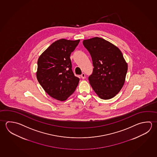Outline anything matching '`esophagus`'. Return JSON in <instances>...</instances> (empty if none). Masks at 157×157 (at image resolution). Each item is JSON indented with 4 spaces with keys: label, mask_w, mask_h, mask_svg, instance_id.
Here are the masks:
<instances>
[{
    "label": "esophagus",
    "mask_w": 157,
    "mask_h": 157,
    "mask_svg": "<svg viewBox=\"0 0 157 157\" xmlns=\"http://www.w3.org/2000/svg\"><path fill=\"white\" fill-rule=\"evenodd\" d=\"M80 76H81V78H82V79H85V74H84V73H82V75H80Z\"/></svg>",
    "instance_id": "obj_1"
}]
</instances>
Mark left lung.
Returning <instances> with one entry per match:
<instances>
[{
  "label": "left lung",
  "instance_id": "1",
  "mask_svg": "<svg viewBox=\"0 0 157 157\" xmlns=\"http://www.w3.org/2000/svg\"><path fill=\"white\" fill-rule=\"evenodd\" d=\"M92 58L94 68L89 77L94 91L100 99L108 100L120 91L125 82L128 65L118 47L98 37L82 41Z\"/></svg>",
  "mask_w": 157,
  "mask_h": 157
}]
</instances>
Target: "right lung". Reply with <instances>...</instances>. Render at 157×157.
<instances>
[{"label":"right lung","instance_id":"1","mask_svg":"<svg viewBox=\"0 0 157 157\" xmlns=\"http://www.w3.org/2000/svg\"><path fill=\"white\" fill-rule=\"evenodd\" d=\"M79 41L59 39L39 57L36 77L44 90L53 99L64 101L77 87L79 79L72 71L70 56Z\"/></svg>","mask_w":157,"mask_h":157}]
</instances>
